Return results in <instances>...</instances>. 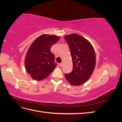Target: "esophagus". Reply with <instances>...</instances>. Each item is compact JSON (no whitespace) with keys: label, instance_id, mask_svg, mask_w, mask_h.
Wrapping results in <instances>:
<instances>
[{"label":"esophagus","instance_id":"esophagus-1","mask_svg":"<svg viewBox=\"0 0 122 122\" xmlns=\"http://www.w3.org/2000/svg\"><path fill=\"white\" fill-rule=\"evenodd\" d=\"M62 66H63V62H61V64H60V67H62Z\"/></svg>","mask_w":122,"mask_h":122}]
</instances>
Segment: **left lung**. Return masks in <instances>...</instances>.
I'll return each instance as SVG.
<instances>
[{
  "label": "left lung",
  "mask_w": 122,
  "mask_h": 122,
  "mask_svg": "<svg viewBox=\"0 0 122 122\" xmlns=\"http://www.w3.org/2000/svg\"><path fill=\"white\" fill-rule=\"evenodd\" d=\"M72 58L73 70L65 76L74 86L81 85L89 79L96 66L95 50L91 43L78 34L65 36Z\"/></svg>",
  "instance_id": "8db88e82"
}]
</instances>
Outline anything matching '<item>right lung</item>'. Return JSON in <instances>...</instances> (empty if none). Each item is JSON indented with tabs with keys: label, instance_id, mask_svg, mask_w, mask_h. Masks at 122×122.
Instances as JSON below:
<instances>
[{
	"label": "right lung",
	"instance_id": "add662e5",
	"mask_svg": "<svg viewBox=\"0 0 122 122\" xmlns=\"http://www.w3.org/2000/svg\"><path fill=\"white\" fill-rule=\"evenodd\" d=\"M60 38L55 35L44 34L31 44L25 56L24 64L26 71L33 79L40 81L45 79L56 67L54 54L50 49Z\"/></svg>",
	"mask_w": 122,
	"mask_h": 122
}]
</instances>
